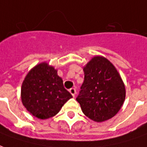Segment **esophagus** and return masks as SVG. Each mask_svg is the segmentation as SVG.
Listing matches in <instances>:
<instances>
[{"mask_svg": "<svg viewBox=\"0 0 147 147\" xmlns=\"http://www.w3.org/2000/svg\"><path fill=\"white\" fill-rule=\"evenodd\" d=\"M69 92H70V94H71L74 97L75 95H76V89H75L74 88H72L69 89Z\"/></svg>", "mask_w": 147, "mask_h": 147, "instance_id": "1", "label": "esophagus"}]
</instances>
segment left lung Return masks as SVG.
<instances>
[{
  "mask_svg": "<svg viewBox=\"0 0 147 147\" xmlns=\"http://www.w3.org/2000/svg\"><path fill=\"white\" fill-rule=\"evenodd\" d=\"M84 72V82L76 98L83 113L97 122L113 117L125 98V84L116 68L106 58L96 56Z\"/></svg>",
  "mask_w": 147,
  "mask_h": 147,
  "instance_id": "left-lung-1",
  "label": "left lung"
}]
</instances>
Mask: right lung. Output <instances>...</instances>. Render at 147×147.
<instances>
[{
  "mask_svg": "<svg viewBox=\"0 0 147 147\" xmlns=\"http://www.w3.org/2000/svg\"><path fill=\"white\" fill-rule=\"evenodd\" d=\"M23 106L34 117L47 119L59 113L72 95L63 86L54 67L43 63L26 75L21 89Z\"/></svg>",
  "mask_w": 147,
  "mask_h": 147,
  "instance_id": "1",
  "label": "right lung"
}]
</instances>
